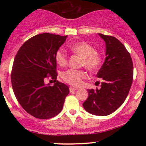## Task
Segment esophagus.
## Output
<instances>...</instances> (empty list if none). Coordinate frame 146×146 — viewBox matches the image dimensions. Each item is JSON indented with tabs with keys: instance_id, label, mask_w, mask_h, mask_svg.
<instances>
[{
	"instance_id": "obj_1",
	"label": "esophagus",
	"mask_w": 146,
	"mask_h": 146,
	"mask_svg": "<svg viewBox=\"0 0 146 146\" xmlns=\"http://www.w3.org/2000/svg\"><path fill=\"white\" fill-rule=\"evenodd\" d=\"M69 90H70V92H73L75 90H77L78 88H72V87H70V88H69Z\"/></svg>"
}]
</instances>
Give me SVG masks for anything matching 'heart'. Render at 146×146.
<instances>
[{
	"label": "heart",
	"mask_w": 146,
	"mask_h": 146,
	"mask_svg": "<svg viewBox=\"0 0 146 146\" xmlns=\"http://www.w3.org/2000/svg\"><path fill=\"white\" fill-rule=\"evenodd\" d=\"M73 54L81 57L80 66H85L92 72L99 70L102 64V58L100 54L96 52V49L86 42H76L69 46ZM55 59L60 66H65L68 63V56L63 49H58L56 52ZM63 80L73 86H80L82 79L86 78V73L83 70L68 69L61 74Z\"/></svg>",
	"instance_id": "heart-1"
}]
</instances>
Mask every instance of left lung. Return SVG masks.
Listing matches in <instances>:
<instances>
[{"label":"left lung","instance_id":"obj_1","mask_svg":"<svg viewBox=\"0 0 146 146\" xmlns=\"http://www.w3.org/2000/svg\"><path fill=\"white\" fill-rule=\"evenodd\" d=\"M105 42L106 58L97 74L102 80L100 89L88 90L82 104L90 114L107 116L125 101L133 82V61L129 51L116 37L98 34ZM99 83V82H98Z\"/></svg>","mask_w":146,"mask_h":146}]
</instances>
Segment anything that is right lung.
Returning a JSON list of instances; mask_svg holds the SVG:
<instances>
[{
  "instance_id": "add662e5",
  "label": "right lung",
  "mask_w": 146,
  "mask_h": 146,
  "mask_svg": "<svg viewBox=\"0 0 146 146\" xmlns=\"http://www.w3.org/2000/svg\"><path fill=\"white\" fill-rule=\"evenodd\" d=\"M67 36L50 33L36 35L17 51L11 73L13 92L23 109L35 118L47 119L59 114L69 88L56 80V52ZM51 77L53 86L45 83Z\"/></svg>"
}]
</instances>
